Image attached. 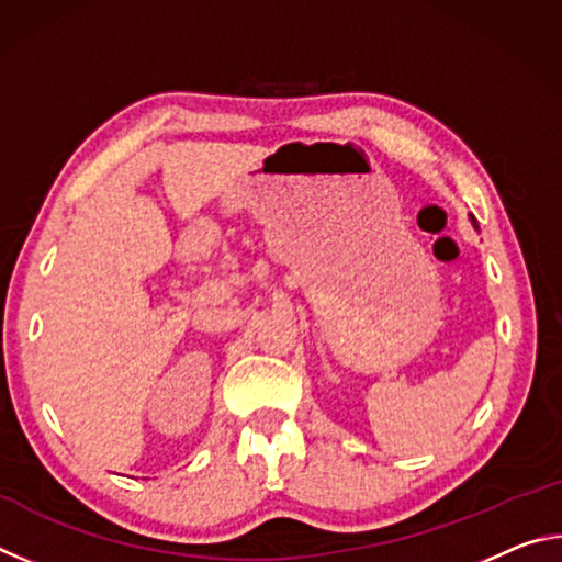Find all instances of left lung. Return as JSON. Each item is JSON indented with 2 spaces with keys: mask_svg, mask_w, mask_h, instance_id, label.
<instances>
[{
  "mask_svg": "<svg viewBox=\"0 0 562 562\" xmlns=\"http://www.w3.org/2000/svg\"><path fill=\"white\" fill-rule=\"evenodd\" d=\"M471 223H473V225H475V217H473V215H471Z\"/></svg>",
  "mask_w": 562,
  "mask_h": 562,
  "instance_id": "1",
  "label": "left lung"
}]
</instances>
